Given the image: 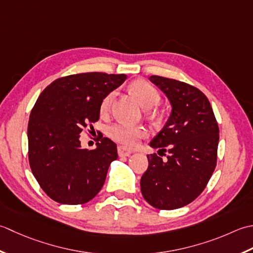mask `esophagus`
Listing matches in <instances>:
<instances>
[{
	"label": "esophagus",
	"mask_w": 253,
	"mask_h": 253,
	"mask_svg": "<svg viewBox=\"0 0 253 253\" xmlns=\"http://www.w3.org/2000/svg\"><path fill=\"white\" fill-rule=\"evenodd\" d=\"M118 154H119V156H130L132 154L131 149L126 148V146H118Z\"/></svg>",
	"instance_id": "esophagus-1"
}]
</instances>
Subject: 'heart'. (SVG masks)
I'll use <instances>...</instances> for the list:
<instances>
[{
    "label": "heart",
    "instance_id": "b5f03b06",
    "mask_svg": "<svg viewBox=\"0 0 253 253\" xmlns=\"http://www.w3.org/2000/svg\"><path fill=\"white\" fill-rule=\"evenodd\" d=\"M130 90L140 100L145 108H153L161 101V92L155 86L145 80H135L130 85ZM116 91L111 90L102 98L99 105L100 115L105 116L109 112L112 101L115 99ZM107 134L111 140L120 143L126 147H134L147 136V130L142 126H133L128 123L116 122L111 125L107 130Z\"/></svg>",
    "mask_w": 253,
    "mask_h": 253
}]
</instances>
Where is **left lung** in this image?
<instances>
[{
    "mask_svg": "<svg viewBox=\"0 0 253 253\" xmlns=\"http://www.w3.org/2000/svg\"><path fill=\"white\" fill-rule=\"evenodd\" d=\"M170 100L172 111L149 145L161 148L147 155L148 168L141 191L158 210L182 208L204 191L217 163L219 128L210 101L197 87L167 77H149ZM161 151H168L166 161Z\"/></svg>",
    "mask_w": 253,
    "mask_h": 253,
    "instance_id": "1",
    "label": "left lung"
}]
</instances>
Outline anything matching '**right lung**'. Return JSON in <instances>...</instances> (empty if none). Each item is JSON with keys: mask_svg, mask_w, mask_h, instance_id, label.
<instances>
[{"mask_svg": "<svg viewBox=\"0 0 253 253\" xmlns=\"http://www.w3.org/2000/svg\"><path fill=\"white\" fill-rule=\"evenodd\" d=\"M126 79L101 72L63 76L36 101L27 131L29 165L40 188L55 202L84 204L101 190L118 158L117 145L100 134L97 148L87 151L81 147L80 134L98 121L101 99Z\"/></svg>", "mask_w": 253, "mask_h": 253, "instance_id": "add662e5", "label": "right lung"}]
</instances>
